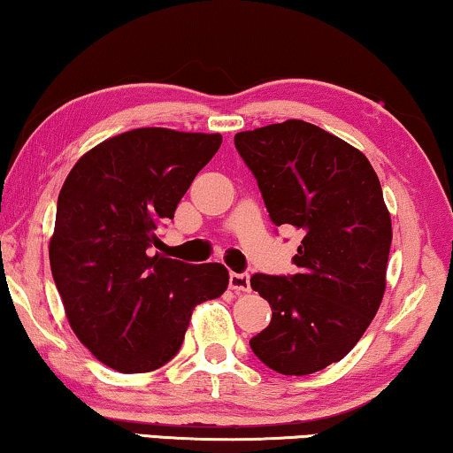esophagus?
<instances>
[{"mask_svg": "<svg viewBox=\"0 0 453 453\" xmlns=\"http://www.w3.org/2000/svg\"><path fill=\"white\" fill-rule=\"evenodd\" d=\"M228 285H231V289L234 291H249V273H231V277H228Z\"/></svg>", "mask_w": 453, "mask_h": 453, "instance_id": "obj_1", "label": "esophagus"}]
</instances>
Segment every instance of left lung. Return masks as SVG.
<instances>
[{
  "label": "left lung",
  "mask_w": 453,
  "mask_h": 453,
  "mask_svg": "<svg viewBox=\"0 0 453 453\" xmlns=\"http://www.w3.org/2000/svg\"><path fill=\"white\" fill-rule=\"evenodd\" d=\"M275 226L302 233L294 275L250 277L271 305L250 350L281 374H311L342 360L385 294L391 217L365 154L316 125L289 119L234 135Z\"/></svg>",
  "instance_id": "left-lung-1"
}]
</instances>
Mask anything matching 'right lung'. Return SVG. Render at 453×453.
I'll return each mask as SVG.
<instances>
[{
    "instance_id": "obj_1",
    "label": "right lung",
    "mask_w": 453,
    "mask_h": 453,
    "mask_svg": "<svg viewBox=\"0 0 453 453\" xmlns=\"http://www.w3.org/2000/svg\"><path fill=\"white\" fill-rule=\"evenodd\" d=\"M219 134L131 129L96 145L58 194L50 267L71 328L103 365L150 372L176 357L196 303L222 296L220 263L154 250Z\"/></svg>"
}]
</instances>
